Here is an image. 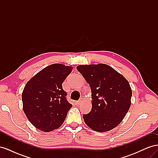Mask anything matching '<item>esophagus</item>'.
<instances>
[{
  "label": "esophagus",
  "instance_id": "34e87169",
  "mask_svg": "<svg viewBox=\"0 0 158 158\" xmlns=\"http://www.w3.org/2000/svg\"><path fill=\"white\" fill-rule=\"evenodd\" d=\"M83 102H84V99L82 98V99H80L79 100V101H78L77 103H77L78 105H80Z\"/></svg>",
  "mask_w": 158,
  "mask_h": 158
}]
</instances>
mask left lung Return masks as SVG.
Masks as SVG:
<instances>
[{
	"mask_svg": "<svg viewBox=\"0 0 158 158\" xmlns=\"http://www.w3.org/2000/svg\"><path fill=\"white\" fill-rule=\"evenodd\" d=\"M76 69L92 92V107L83 115L85 123L97 132L112 130L121 123L131 107L132 89L128 80L106 64L79 65Z\"/></svg>",
	"mask_w": 158,
	"mask_h": 158,
	"instance_id": "8db88e82",
	"label": "left lung"
}]
</instances>
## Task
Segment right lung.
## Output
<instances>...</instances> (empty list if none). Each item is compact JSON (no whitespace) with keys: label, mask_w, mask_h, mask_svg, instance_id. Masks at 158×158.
<instances>
[{"label":"right lung","mask_w":158,"mask_h":158,"mask_svg":"<svg viewBox=\"0 0 158 158\" xmlns=\"http://www.w3.org/2000/svg\"><path fill=\"white\" fill-rule=\"evenodd\" d=\"M73 67L52 64L32 77L23 88V112L36 128L45 132L59 128L72 107L62 84Z\"/></svg>","instance_id":"add662e5"}]
</instances>
